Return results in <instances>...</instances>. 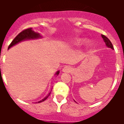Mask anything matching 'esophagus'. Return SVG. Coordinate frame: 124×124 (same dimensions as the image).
<instances>
[{
	"instance_id": "obj_1",
	"label": "esophagus",
	"mask_w": 124,
	"mask_h": 124,
	"mask_svg": "<svg viewBox=\"0 0 124 124\" xmlns=\"http://www.w3.org/2000/svg\"><path fill=\"white\" fill-rule=\"evenodd\" d=\"M71 70L72 68L71 66H66L63 68L62 71L63 72H65V73H69V72L71 71Z\"/></svg>"
}]
</instances>
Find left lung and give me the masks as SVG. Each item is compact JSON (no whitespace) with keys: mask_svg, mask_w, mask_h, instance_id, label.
Segmentation results:
<instances>
[{"mask_svg":"<svg viewBox=\"0 0 124 124\" xmlns=\"http://www.w3.org/2000/svg\"><path fill=\"white\" fill-rule=\"evenodd\" d=\"M102 37L103 40H104V41L106 46H107V47H109V48H110L114 49L113 45H112L111 41L109 40V38H107V37H106L105 35H102Z\"/></svg>","mask_w":124,"mask_h":124,"instance_id":"8db88e82","label":"left lung"}]
</instances>
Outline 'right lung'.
<instances>
[{
    "instance_id": "1",
    "label": "right lung",
    "mask_w": 124,
    "mask_h": 124,
    "mask_svg": "<svg viewBox=\"0 0 124 124\" xmlns=\"http://www.w3.org/2000/svg\"><path fill=\"white\" fill-rule=\"evenodd\" d=\"M40 37H41L40 34L38 33L35 32L33 30H32V28H27V29L23 30L22 31H21L20 33H18V35H17V37L14 38V40H13V41L11 42L10 44L9 45L8 48H10V47L15 45H16L17 43H18L20 42V41H23V40L34 39V38H40ZM59 73H60V71H58L56 72V75H58ZM50 93H49L48 95L47 96H46L44 99H43L42 100L38 102H43L45 100H46V99L48 97V96L50 95Z\"/></svg>"
}]
</instances>
